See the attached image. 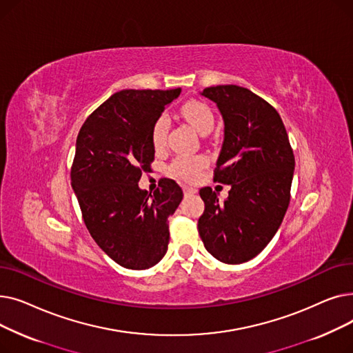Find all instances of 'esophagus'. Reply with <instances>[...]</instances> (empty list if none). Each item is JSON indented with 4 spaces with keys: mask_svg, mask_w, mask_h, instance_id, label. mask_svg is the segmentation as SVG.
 Instances as JSON below:
<instances>
[{
    "mask_svg": "<svg viewBox=\"0 0 353 353\" xmlns=\"http://www.w3.org/2000/svg\"><path fill=\"white\" fill-rule=\"evenodd\" d=\"M183 192H184V194H186V196H192V194L197 193V190L194 188H192V186H183Z\"/></svg>",
    "mask_w": 353,
    "mask_h": 353,
    "instance_id": "34e87169",
    "label": "esophagus"
}]
</instances>
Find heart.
I'll return each instance as SVG.
<instances>
[{"label":"heart","mask_w":353,"mask_h":353,"mask_svg":"<svg viewBox=\"0 0 353 353\" xmlns=\"http://www.w3.org/2000/svg\"><path fill=\"white\" fill-rule=\"evenodd\" d=\"M180 113L200 134H205L213 128L214 117L210 107L206 103L199 101V100H190L181 105ZM169 127H170V121L167 119V116H160L156 120L152 130V140L156 147H161L164 144L167 133H169ZM205 161H206L205 157L201 156H197V157L179 156L173 160L170 169L176 176L181 179H192L196 176L200 167L205 164Z\"/></svg>","instance_id":"b5f03b06"}]
</instances>
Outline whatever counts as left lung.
I'll list each match as a JSON object with an SVG mask.
<instances>
[{
    "label": "left lung",
    "instance_id": "obj_1",
    "mask_svg": "<svg viewBox=\"0 0 353 353\" xmlns=\"http://www.w3.org/2000/svg\"><path fill=\"white\" fill-rule=\"evenodd\" d=\"M225 123L214 181L230 184L219 201L200 189L205 212L199 234L217 261L239 265L261 253L281 228L290 201L294 156L279 113L262 97L234 84L208 87Z\"/></svg>",
    "mask_w": 353,
    "mask_h": 353
}]
</instances>
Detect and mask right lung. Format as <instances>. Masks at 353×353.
Masks as SVG:
<instances>
[{"instance_id": "obj_1", "label": "right lung", "mask_w": 353, "mask_h": 353, "mask_svg": "<svg viewBox=\"0 0 353 353\" xmlns=\"http://www.w3.org/2000/svg\"><path fill=\"white\" fill-rule=\"evenodd\" d=\"M173 90H121L87 117L76 143L71 186L85 228L116 263L143 270L157 265L169 245V217L183 199L179 184L161 179L139 188L154 160L152 130Z\"/></svg>"}]
</instances>
